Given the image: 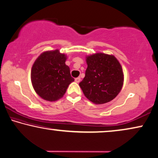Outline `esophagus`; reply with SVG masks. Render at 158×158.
<instances>
[{
    "instance_id": "34e87169",
    "label": "esophagus",
    "mask_w": 158,
    "mask_h": 158,
    "mask_svg": "<svg viewBox=\"0 0 158 158\" xmlns=\"http://www.w3.org/2000/svg\"><path fill=\"white\" fill-rule=\"evenodd\" d=\"M80 80H81V78L80 77H77V78L75 79V82H77V83H79L80 81Z\"/></svg>"
}]
</instances>
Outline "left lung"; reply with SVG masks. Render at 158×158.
<instances>
[{
	"label": "left lung",
	"mask_w": 158,
	"mask_h": 158,
	"mask_svg": "<svg viewBox=\"0 0 158 158\" xmlns=\"http://www.w3.org/2000/svg\"><path fill=\"white\" fill-rule=\"evenodd\" d=\"M85 77L79 83L84 96L95 104L112 101L123 85L124 75L118 60L112 55L98 52L86 56Z\"/></svg>",
	"instance_id": "8db88e82"
}]
</instances>
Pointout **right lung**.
I'll return each mask as SVG.
<instances>
[{"mask_svg":"<svg viewBox=\"0 0 158 158\" xmlns=\"http://www.w3.org/2000/svg\"><path fill=\"white\" fill-rule=\"evenodd\" d=\"M67 56L59 49L45 51L35 61L31 69V82L37 95L44 100L55 102L62 98L74 81L66 65Z\"/></svg>","mask_w":158,"mask_h":158,"instance_id":"1","label":"right lung"}]
</instances>
